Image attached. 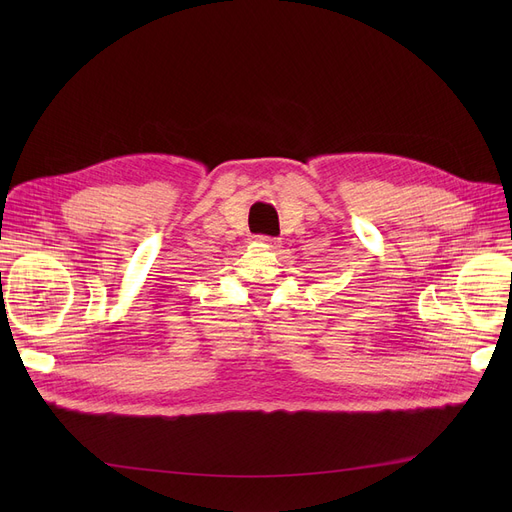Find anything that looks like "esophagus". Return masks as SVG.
I'll return each instance as SVG.
<instances>
[{
  "label": "esophagus",
  "instance_id": "obj_1",
  "mask_svg": "<svg viewBox=\"0 0 512 512\" xmlns=\"http://www.w3.org/2000/svg\"><path fill=\"white\" fill-rule=\"evenodd\" d=\"M255 242H261L265 247H274L276 240L274 238H267V236H255Z\"/></svg>",
  "mask_w": 512,
  "mask_h": 512
}]
</instances>
